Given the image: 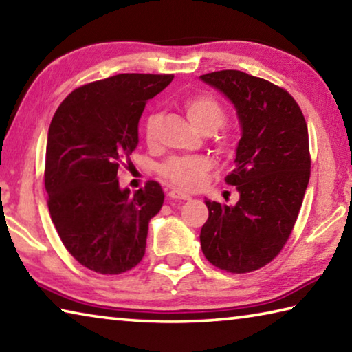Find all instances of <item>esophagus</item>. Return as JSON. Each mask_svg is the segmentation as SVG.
<instances>
[{"mask_svg":"<svg viewBox=\"0 0 352 352\" xmlns=\"http://www.w3.org/2000/svg\"><path fill=\"white\" fill-rule=\"evenodd\" d=\"M168 195L172 200H189L190 199L189 194L182 192V190H178V189H170Z\"/></svg>","mask_w":352,"mask_h":352,"instance_id":"1","label":"esophagus"}]
</instances>
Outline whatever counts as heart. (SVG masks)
<instances>
[{
	"label": "heart",
	"instance_id": "heart-1",
	"mask_svg": "<svg viewBox=\"0 0 352 352\" xmlns=\"http://www.w3.org/2000/svg\"><path fill=\"white\" fill-rule=\"evenodd\" d=\"M184 111L192 126L201 133H212L222 126L225 110L216 99L206 94H199L184 100ZM160 122L158 113H151L144 122V135L148 142L157 138ZM212 168V160L208 155H188V157H172L162 164L160 172L172 183L182 188H195L201 178Z\"/></svg>",
	"mask_w": 352,
	"mask_h": 352
}]
</instances>
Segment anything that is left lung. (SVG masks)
<instances>
[{"label":"left lung","instance_id":"1","mask_svg":"<svg viewBox=\"0 0 352 352\" xmlns=\"http://www.w3.org/2000/svg\"><path fill=\"white\" fill-rule=\"evenodd\" d=\"M233 104L241 126L234 170L236 205L206 200L200 243L212 265L231 273L258 270L287 242L311 177L305 116L290 94L236 69L200 76Z\"/></svg>","mask_w":352,"mask_h":352}]
</instances>
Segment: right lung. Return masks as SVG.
Returning <instances> with one entry per match:
<instances>
[{
    "label": "right lung",
    "mask_w": 352,
    "mask_h": 352,
    "mask_svg": "<svg viewBox=\"0 0 352 352\" xmlns=\"http://www.w3.org/2000/svg\"><path fill=\"white\" fill-rule=\"evenodd\" d=\"M172 74H116L77 88L58 107L47 130L45 188L47 208L63 245L102 275L140 264L148 222L162 210L160 183L130 192L118 168L138 146L146 102Z\"/></svg>",
    "instance_id": "1"
}]
</instances>
